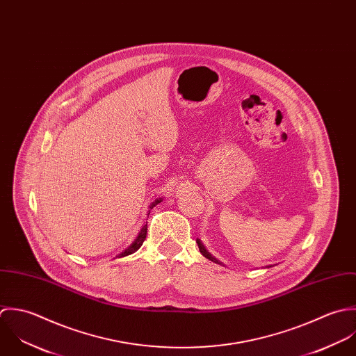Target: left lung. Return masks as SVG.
<instances>
[{"label":"left lung","instance_id":"1","mask_svg":"<svg viewBox=\"0 0 356 356\" xmlns=\"http://www.w3.org/2000/svg\"><path fill=\"white\" fill-rule=\"evenodd\" d=\"M197 242H198V248H200V252H201V253H202V256H205V257H207V259H209V260H212V261H214V263H217V264H220V263H218V261H217V260H216V259H214L213 256H212V254H211V253H208V252H207V249H205V248H204V245H202V243H201V242H200V241H197Z\"/></svg>","mask_w":356,"mask_h":356}]
</instances>
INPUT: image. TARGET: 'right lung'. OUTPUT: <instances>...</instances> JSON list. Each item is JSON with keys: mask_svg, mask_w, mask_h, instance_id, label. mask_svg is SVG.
I'll use <instances>...</instances> for the list:
<instances>
[{"mask_svg": "<svg viewBox=\"0 0 356 356\" xmlns=\"http://www.w3.org/2000/svg\"><path fill=\"white\" fill-rule=\"evenodd\" d=\"M162 201V198H158V200H155L151 205H149V209H152L155 205H158L159 202ZM151 211H148V214H149ZM145 235H147V224L145 225H143L142 231L139 232V235H138V238L135 239V242L127 249V250H124L121 254H118V257H125V256H128V254H132V253H135L136 250H139V248L142 246L143 242H144V239H145Z\"/></svg>", "mask_w": 356, "mask_h": 356, "instance_id": "add662e5", "label": "right lung"}]
</instances>
